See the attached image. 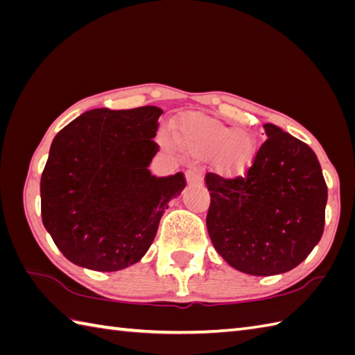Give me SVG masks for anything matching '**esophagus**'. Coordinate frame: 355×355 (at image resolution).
<instances>
[{"instance_id":"esophagus-1","label":"esophagus","mask_w":355,"mask_h":355,"mask_svg":"<svg viewBox=\"0 0 355 355\" xmlns=\"http://www.w3.org/2000/svg\"><path fill=\"white\" fill-rule=\"evenodd\" d=\"M186 182L189 186H198L202 183V172L198 168H189L186 171Z\"/></svg>"}]
</instances>
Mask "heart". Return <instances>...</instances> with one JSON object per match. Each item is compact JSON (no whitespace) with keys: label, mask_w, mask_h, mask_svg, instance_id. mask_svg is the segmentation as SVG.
<instances>
[{"label":"heart","mask_w":355,"mask_h":355,"mask_svg":"<svg viewBox=\"0 0 355 355\" xmlns=\"http://www.w3.org/2000/svg\"><path fill=\"white\" fill-rule=\"evenodd\" d=\"M182 139L187 146L200 153L220 154V160L233 169L244 168L254 155L253 143L247 135L214 120L195 119L184 123Z\"/></svg>","instance_id":"b5f03b06"}]
</instances>
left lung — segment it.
Masks as SVG:
<instances>
[{
	"instance_id": "left-lung-1",
	"label": "left lung",
	"mask_w": 355,
	"mask_h": 355,
	"mask_svg": "<svg viewBox=\"0 0 355 355\" xmlns=\"http://www.w3.org/2000/svg\"><path fill=\"white\" fill-rule=\"evenodd\" d=\"M244 175L209 172V236L223 259L253 276L297 267L319 243L328 187L314 150L271 123Z\"/></svg>"
}]
</instances>
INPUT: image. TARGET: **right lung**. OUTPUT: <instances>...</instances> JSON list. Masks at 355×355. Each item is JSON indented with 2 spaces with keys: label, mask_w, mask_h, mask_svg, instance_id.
Returning a JSON list of instances; mask_svg holds the SVG:
<instances>
[{
  "label": "right lung",
  "mask_w": 355,
  "mask_h": 355,
  "mask_svg": "<svg viewBox=\"0 0 355 355\" xmlns=\"http://www.w3.org/2000/svg\"><path fill=\"white\" fill-rule=\"evenodd\" d=\"M157 107L96 108L56 134L41 177L44 227L67 259L94 271L139 262L153 244L183 172L150 175Z\"/></svg>",
  "instance_id": "1"
}]
</instances>
